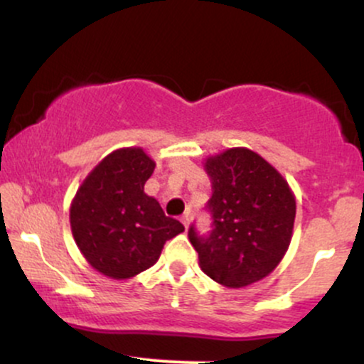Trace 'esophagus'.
Masks as SVG:
<instances>
[{"mask_svg": "<svg viewBox=\"0 0 364 364\" xmlns=\"http://www.w3.org/2000/svg\"><path fill=\"white\" fill-rule=\"evenodd\" d=\"M181 223H183V225H185V228L188 229V225H190V215L183 214V215H181Z\"/></svg>", "mask_w": 364, "mask_h": 364, "instance_id": "34e87169", "label": "esophagus"}]
</instances>
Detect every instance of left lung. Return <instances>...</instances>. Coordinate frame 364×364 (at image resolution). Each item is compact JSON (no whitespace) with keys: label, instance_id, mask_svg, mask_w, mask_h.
I'll list each match as a JSON object with an SVG mask.
<instances>
[{"label":"left lung","instance_id":"8db88e82","mask_svg":"<svg viewBox=\"0 0 364 364\" xmlns=\"http://www.w3.org/2000/svg\"><path fill=\"white\" fill-rule=\"evenodd\" d=\"M212 181L207 208L212 231H188L200 269L225 287H243L267 277L289 248L296 200L274 166L245 147L208 157Z\"/></svg>","mask_w":364,"mask_h":364}]
</instances>
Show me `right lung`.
Listing matches in <instances>:
<instances>
[{
    "label": "right lung",
    "instance_id": "add662e5",
    "mask_svg": "<svg viewBox=\"0 0 364 364\" xmlns=\"http://www.w3.org/2000/svg\"><path fill=\"white\" fill-rule=\"evenodd\" d=\"M156 162L140 147L118 149L83 179L70 207L72 232L85 260L106 277L123 281L144 272L164 243L185 231L144 191Z\"/></svg>",
    "mask_w": 364,
    "mask_h": 364
}]
</instances>
